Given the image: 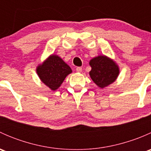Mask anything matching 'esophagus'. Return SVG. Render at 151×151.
Masks as SVG:
<instances>
[{
  "instance_id": "esophagus-1",
  "label": "esophagus",
  "mask_w": 151,
  "mask_h": 151,
  "mask_svg": "<svg viewBox=\"0 0 151 151\" xmlns=\"http://www.w3.org/2000/svg\"><path fill=\"white\" fill-rule=\"evenodd\" d=\"M76 71H77V72H82L83 68H82L81 67H77V68H76Z\"/></svg>"
}]
</instances>
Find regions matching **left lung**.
<instances>
[{
	"mask_svg": "<svg viewBox=\"0 0 151 151\" xmlns=\"http://www.w3.org/2000/svg\"><path fill=\"white\" fill-rule=\"evenodd\" d=\"M92 69L90 76L99 88H104L113 83L119 74V68L115 62L104 55L94 58L90 61Z\"/></svg>",
	"mask_w": 151,
	"mask_h": 151,
	"instance_id": "8db88e82",
	"label": "left lung"
}]
</instances>
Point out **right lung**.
I'll use <instances>...</instances> for the list:
<instances>
[{"label": "right lung", "mask_w": 151, "mask_h": 151, "mask_svg": "<svg viewBox=\"0 0 151 151\" xmlns=\"http://www.w3.org/2000/svg\"><path fill=\"white\" fill-rule=\"evenodd\" d=\"M37 74L41 80L52 91H55L62 84L71 69L57 55H51L42 65L37 67Z\"/></svg>", "instance_id": "obj_1"}]
</instances>
